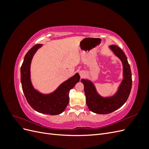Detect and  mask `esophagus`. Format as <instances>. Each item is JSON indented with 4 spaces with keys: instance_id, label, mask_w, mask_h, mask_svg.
<instances>
[{
    "instance_id": "1",
    "label": "esophagus",
    "mask_w": 149,
    "mask_h": 149,
    "mask_svg": "<svg viewBox=\"0 0 149 149\" xmlns=\"http://www.w3.org/2000/svg\"><path fill=\"white\" fill-rule=\"evenodd\" d=\"M79 73V76H80L81 78L84 77V75H85V72L84 71H80Z\"/></svg>"
}]
</instances>
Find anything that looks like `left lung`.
<instances>
[{"label":"left lung","instance_id":"1","mask_svg":"<svg viewBox=\"0 0 149 149\" xmlns=\"http://www.w3.org/2000/svg\"><path fill=\"white\" fill-rule=\"evenodd\" d=\"M109 48L120 60L123 66V79L117 92L112 96L102 97L97 93L91 81L88 79L81 80L84 84L86 101L88 108L94 113L100 114L111 113L123 106L127 100L132 88L131 70L125 53L115 45H110Z\"/></svg>","mask_w":149,"mask_h":149}]
</instances>
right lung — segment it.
<instances>
[{
    "mask_svg": "<svg viewBox=\"0 0 149 149\" xmlns=\"http://www.w3.org/2000/svg\"><path fill=\"white\" fill-rule=\"evenodd\" d=\"M42 45H35L24 57L20 68L22 87L26 101L34 110L45 114L58 115L62 113L68 104L70 91L79 81L80 76L76 73L49 94H42L35 89L31 81L30 65L35 53Z\"/></svg>",
    "mask_w": 149,
    "mask_h": 149,
    "instance_id": "obj_1",
    "label": "right lung"
}]
</instances>
